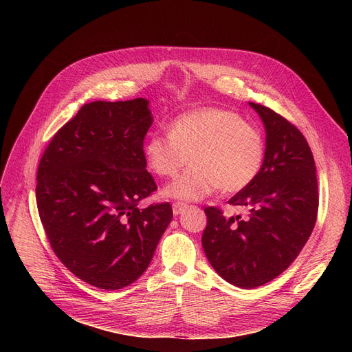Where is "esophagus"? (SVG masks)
I'll return each instance as SVG.
<instances>
[{
	"label": "esophagus",
	"mask_w": 352,
	"mask_h": 352,
	"mask_svg": "<svg viewBox=\"0 0 352 352\" xmlns=\"http://www.w3.org/2000/svg\"><path fill=\"white\" fill-rule=\"evenodd\" d=\"M186 208H187V204H186V202H182V201H177V202H174V204H173V212H174V215L181 214Z\"/></svg>",
	"instance_id": "esophagus-1"
}]
</instances>
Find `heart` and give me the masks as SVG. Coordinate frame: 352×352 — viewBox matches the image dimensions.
I'll return each mask as SVG.
<instances>
[{"label": "heart", "mask_w": 352, "mask_h": 352, "mask_svg": "<svg viewBox=\"0 0 352 352\" xmlns=\"http://www.w3.org/2000/svg\"><path fill=\"white\" fill-rule=\"evenodd\" d=\"M265 144L261 129L234 111L204 107L175 117L168 134L154 133L144 145L145 161L155 175L175 177L165 195L197 201L218 187L223 192L243 191L261 170Z\"/></svg>", "instance_id": "obj_1"}]
</instances>
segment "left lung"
<instances>
[{"label": "left lung", "instance_id": "1", "mask_svg": "<svg viewBox=\"0 0 352 352\" xmlns=\"http://www.w3.org/2000/svg\"><path fill=\"white\" fill-rule=\"evenodd\" d=\"M261 117L265 155L247 188L228 202L248 217L227 218L207 207L202 248L212 268L239 288L261 287L298 256L318 212V184L311 148L300 129L265 105L250 102Z\"/></svg>", "mask_w": 352, "mask_h": 352}]
</instances>
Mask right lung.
I'll use <instances>...</instances> for the list:
<instances>
[{"mask_svg": "<svg viewBox=\"0 0 352 352\" xmlns=\"http://www.w3.org/2000/svg\"><path fill=\"white\" fill-rule=\"evenodd\" d=\"M148 101H94L52 137L36 173V207L58 260L101 289L133 284L173 218L170 202L140 208L157 190L145 170Z\"/></svg>", "mask_w": 352, "mask_h": 352, "instance_id": "add662e5", "label": "right lung"}]
</instances>
